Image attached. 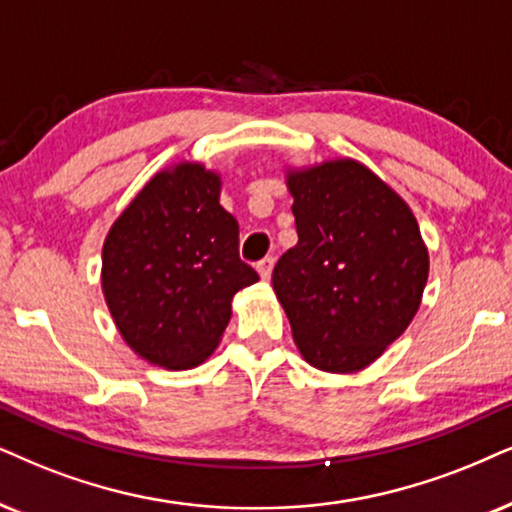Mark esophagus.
Instances as JSON below:
<instances>
[{"label":"esophagus","mask_w":512,"mask_h":512,"mask_svg":"<svg viewBox=\"0 0 512 512\" xmlns=\"http://www.w3.org/2000/svg\"><path fill=\"white\" fill-rule=\"evenodd\" d=\"M271 269H274V257H264L262 262H257V274H260L262 281H269Z\"/></svg>","instance_id":"obj_1"}]
</instances>
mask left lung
I'll return each instance as SVG.
<instances>
[{"instance_id":"obj_1","label":"left lung","mask_w":512,"mask_h":512,"mask_svg":"<svg viewBox=\"0 0 512 512\" xmlns=\"http://www.w3.org/2000/svg\"><path fill=\"white\" fill-rule=\"evenodd\" d=\"M297 243L271 283L309 366L357 373L409 328L430 274L406 200L354 158L288 167Z\"/></svg>"}]
</instances>
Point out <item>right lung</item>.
Returning <instances> with one entry per match:
<instances>
[{"mask_svg": "<svg viewBox=\"0 0 512 512\" xmlns=\"http://www.w3.org/2000/svg\"><path fill=\"white\" fill-rule=\"evenodd\" d=\"M219 193V172L181 160L146 181L103 241L108 312L127 347L167 371L203 364L234 295L260 281L238 257V222Z\"/></svg>", "mask_w": 512, "mask_h": 512, "instance_id": "add662e5", "label": "right lung"}]
</instances>
